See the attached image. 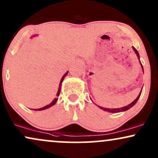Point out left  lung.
Here are the masks:
<instances>
[{"label":"left lung","mask_w":158,"mask_h":158,"mask_svg":"<svg viewBox=\"0 0 158 158\" xmlns=\"http://www.w3.org/2000/svg\"><path fill=\"white\" fill-rule=\"evenodd\" d=\"M133 50L135 51V52L136 53V55H137V56H138V57H139V52H138V51L136 50V49H135L134 47H133ZM141 67H142V69H143V66H142V65H141ZM141 91H142V90H141ZM141 91L140 94H139V96H138V97L136 98H135V100L134 101H133L132 103H130L129 105L126 106L122 107L121 109H105V108H103V107H101V106H98V107L100 108V109H103V110L106 111H109V112H111V113H117V112H121V111H127V110H128L129 109H131V107L133 106H134V105L135 104V103L137 102L138 100H139V97H140L141 93Z\"/></svg>","instance_id":"1"}]
</instances>
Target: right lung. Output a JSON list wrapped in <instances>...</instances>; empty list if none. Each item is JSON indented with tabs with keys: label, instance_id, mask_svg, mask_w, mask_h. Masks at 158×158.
I'll return each instance as SVG.
<instances>
[{
	"label": "right lung",
	"instance_id": "right-lung-1",
	"mask_svg": "<svg viewBox=\"0 0 158 158\" xmlns=\"http://www.w3.org/2000/svg\"><path fill=\"white\" fill-rule=\"evenodd\" d=\"M67 73H68V72H67V73H65V74H64V76H63V77H62V79H61V80H60V85H59L58 91H57V96H59L60 93V89H61V84H62V82H63V79H64V78H65V76L67 75ZM57 99H58V98H55L53 100L52 102V103H50V104L45 106H44V107H42V108H41V109H35V111H41V110H44V109H48V108H49V107L52 106H53L54 104H55V103L57 102Z\"/></svg>",
	"mask_w": 158,
	"mask_h": 158
}]
</instances>
